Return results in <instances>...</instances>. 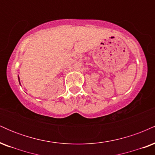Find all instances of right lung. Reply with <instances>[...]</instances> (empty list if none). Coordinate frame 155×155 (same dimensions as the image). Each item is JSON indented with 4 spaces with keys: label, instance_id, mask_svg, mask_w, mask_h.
Returning a JSON list of instances; mask_svg holds the SVG:
<instances>
[{
    "label": "right lung",
    "instance_id": "1",
    "mask_svg": "<svg viewBox=\"0 0 155 155\" xmlns=\"http://www.w3.org/2000/svg\"><path fill=\"white\" fill-rule=\"evenodd\" d=\"M18 79H19V84L21 85V84H20V81H19V76H18Z\"/></svg>",
    "mask_w": 155,
    "mask_h": 155
}]
</instances>
